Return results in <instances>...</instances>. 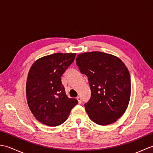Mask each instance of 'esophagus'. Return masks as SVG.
Instances as JSON below:
<instances>
[{
    "label": "esophagus",
    "instance_id": "1",
    "mask_svg": "<svg viewBox=\"0 0 153 153\" xmlns=\"http://www.w3.org/2000/svg\"><path fill=\"white\" fill-rule=\"evenodd\" d=\"M77 101H78L79 104L82 103V98H81L80 97H77Z\"/></svg>",
    "mask_w": 153,
    "mask_h": 153
}]
</instances>
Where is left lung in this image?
Instances as JSON below:
<instances>
[{
  "label": "left lung",
  "instance_id": "left-lung-1",
  "mask_svg": "<svg viewBox=\"0 0 153 153\" xmlns=\"http://www.w3.org/2000/svg\"><path fill=\"white\" fill-rule=\"evenodd\" d=\"M76 64L88 77L91 97L85 104L89 118L97 124L116 122L125 112L131 96L130 75L118 57L99 51L79 54Z\"/></svg>",
  "mask_w": 153,
  "mask_h": 153
}]
</instances>
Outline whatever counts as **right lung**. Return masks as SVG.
Segmentation results:
<instances>
[{"instance_id": "1", "label": "right lung", "mask_w": 153, "mask_h": 153, "mask_svg": "<svg viewBox=\"0 0 153 153\" xmlns=\"http://www.w3.org/2000/svg\"><path fill=\"white\" fill-rule=\"evenodd\" d=\"M76 53H54L39 58L27 75L26 97L31 112L39 122L57 126L68 119L77 104L68 98L61 76L74 60Z\"/></svg>"}]
</instances>
